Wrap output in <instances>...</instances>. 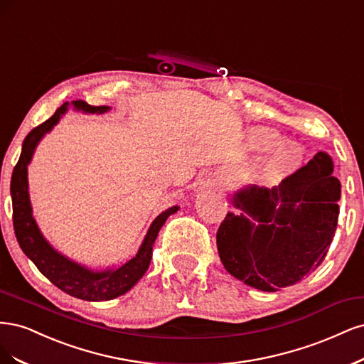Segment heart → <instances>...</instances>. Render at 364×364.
Instances as JSON below:
<instances>
[{"mask_svg": "<svg viewBox=\"0 0 364 364\" xmlns=\"http://www.w3.org/2000/svg\"><path fill=\"white\" fill-rule=\"evenodd\" d=\"M257 144L264 148H272L278 145V137L272 133H262L257 137ZM302 160V152L296 146H287L278 151L277 154L267 161L264 175L267 180L275 181L283 177H287L289 173L295 171Z\"/></svg>", "mask_w": 364, "mask_h": 364, "instance_id": "1", "label": "heart"}]
</instances>
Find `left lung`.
Listing matches in <instances>:
<instances>
[{
  "label": "left lung",
  "instance_id": "left-lung-1",
  "mask_svg": "<svg viewBox=\"0 0 364 364\" xmlns=\"http://www.w3.org/2000/svg\"><path fill=\"white\" fill-rule=\"evenodd\" d=\"M338 199L340 183L325 152L272 189H243L234 195L242 213H227L216 232L222 264L232 277L263 291L299 283L330 250Z\"/></svg>",
  "mask_w": 364,
  "mask_h": 364
}]
</instances>
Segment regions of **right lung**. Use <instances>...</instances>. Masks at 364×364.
I'll return each mask as SVG.
<instances>
[{
    "label": "right lung",
    "instance_id": "1",
    "mask_svg": "<svg viewBox=\"0 0 364 364\" xmlns=\"http://www.w3.org/2000/svg\"><path fill=\"white\" fill-rule=\"evenodd\" d=\"M74 105L80 110L90 113H102L109 110L107 105H90L81 100L74 101ZM65 112L66 104L62 105L48 121L33 128L27 134L24 144H22L21 157L14 169V173H11L10 181L11 204H14V228L21 250L54 286L74 298L86 301H107L124 295L144 277L151 263L152 245H154L157 234L168 216L177 212L178 205H173L160 213L149 227L146 237L136 257L118 269H113V271L92 272L89 269L65 259L62 254L54 251L48 242L43 239L36 222L31 216V205L27 191V165L42 136L51 130Z\"/></svg>",
    "mask_w": 364,
    "mask_h": 364
}]
</instances>
